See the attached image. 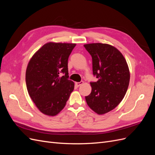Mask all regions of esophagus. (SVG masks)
<instances>
[{
	"mask_svg": "<svg viewBox=\"0 0 155 155\" xmlns=\"http://www.w3.org/2000/svg\"><path fill=\"white\" fill-rule=\"evenodd\" d=\"M75 84H76V85L77 87H79V86H81V85H83V81H81L80 82H76V83H75Z\"/></svg>",
	"mask_w": 155,
	"mask_h": 155,
	"instance_id": "obj_1",
	"label": "esophagus"
}]
</instances>
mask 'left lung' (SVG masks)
Returning a JSON list of instances; mask_svg holds the SVG:
<instances>
[{"mask_svg":"<svg viewBox=\"0 0 155 155\" xmlns=\"http://www.w3.org/2000/svg\"><path fill=\"white\" fill-rule=\"evenodd\" d=\"M92 59V71L98 80L91 82V93L85 96L87 105L98 114L113 110L127 91L130 72L120 51L108 44L84 45Z\"/></svg>","mask_w":155,"mask_h":155,"instance_id":"obj_1","label":"left lung"}]
</instances>
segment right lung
<instances>
[{"mask_svg":"<svg viewBox=\"0 0 155 155\" xmlns=\"http://www.w3.org/2000/svg\"><path fill=\"white\" fill-rule=\"evenodd\" d=\"M76 45L50 42L30 60L26 71L27 90L42 113L57 115L74 91V83L68 79V59Z\"/></svg>","mask_w":155,"mask_h":155,"instance_id":"right-lung-1","label":"right lung"}]
</instances>
